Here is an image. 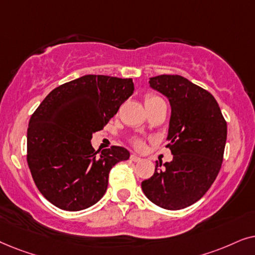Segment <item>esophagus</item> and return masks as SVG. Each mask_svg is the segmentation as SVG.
Returning a JSON list of instances; mask_svg holds the SVG:
<instances>
[{
    "label": "esophagus",
    "instance_id": "esophagus-1",
    "mask_svg": "<svg viewBox=\"0 0 255 255\" xmlns=\"http://www.w3.org/2000/svg\"><path fill=\"white\" fill-rule=\"evenodd\" d=\"M130 159L133 162H138V161H141V157L140 156H137V155H135V154H131L130 155Z\"/></svg>",
    "mask_w": 255,
    "mask_h": 255
}]
</instances>
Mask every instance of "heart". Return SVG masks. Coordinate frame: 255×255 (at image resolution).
<instances>
[{"label": "heart", "instance_id": "b5f03b06", "mask_svg": "<svg viewBox=\"0 0 255 255\" xmlns=\"http://www.w3.org/2000/svg\"><path fill=\"white\" fill-rule=\"evenodd\" d=\"M158 101H163L161 98L155 96V94H151V93H148L144 96V105L145 106H148V105H152L155 103H158ZM131 144L134 145L136 149H142L144 147V140H142L140 137H133L131 138Z\"/></svg>", "mask_w": 255, "mask_h": 255}]
</instances>
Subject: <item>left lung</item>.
I'll return each mask as SVG.
<instances>
[{
    "label": "left lung",
    "mask_w": 255,
    "mask_h": 255,
    "mask_svg": "<svg viewBox=\"0 0 255 255\" xmlns=\"http://www.w3.org/2000/svg\"><path fill=\"white\" fill-rule=\"evenodd\" d=\"M150 87L164 94L171 106L169 148L171 162H157L142 182L149 201L165 210H181L202 198L222 168L227 124L210 92L178 74L150 78Z\"/></svg>",
    "instance_id": "left-lung-1"
}]
</instances>
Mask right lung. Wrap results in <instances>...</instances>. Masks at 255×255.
Wrapping results in <instances>:
<instances>
[{
    "mask_svg": "<svg viewBox=\"0 0 255 255\" xmlns=\"http://www.w3.org/2000/svg\"><path fill=\"white\" fill-rule=\"evenodd\" d=\"M133 92L130 78L87 74L54 88L33 112L26 161L36 186L54 206L80 211L105 195L111 169L129 151L119 145L96 151L91 138Z\"/></svg>",
    "mask_w": 255,
    "mask_h": 255,
    "instance_id": "1",
    "label": "right lung"
}]
</instances>
